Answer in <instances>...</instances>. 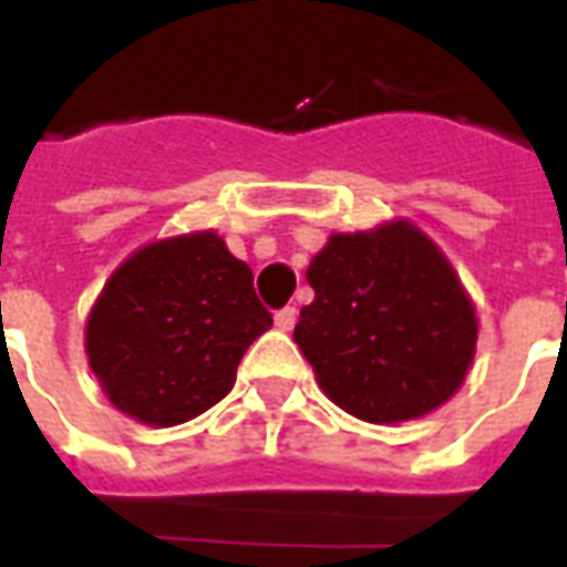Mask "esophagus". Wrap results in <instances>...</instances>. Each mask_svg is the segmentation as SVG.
I'll return each instance as SVG.
<instances>
[{"label": "esophagus", "mask_w": 567, "mask_h": 567, "mask_svg": "<svg viewBox=\"0 0 567 567\" xmlns=\"http://www.w3.org/2000/svg\"><path fill=\"white\" fill-rule=\"evenodd\" d=\"M295 321H297L295 307H285L276 312V328H279V331H291V328H295Z\"/></svg>", "instance_id": "esophagus-1"}]
</instances>
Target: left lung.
<instances>
[{"label":"left lung","mask_w":567,"mask_h":567,"mask_svg":"<svg viewBox=\"0 0 567 567\" xmlns=\"http://www.w3.org/2000/svg\"><path fill=\"white\" fill-rule=\"evenodd\" d=\"M316 300L295 340L321 389L364 422H406L450 401L471 368L474 307L416 227L337 234L312 258Z\"/></svg>","instance_id":"obj_1"}]
</instances>
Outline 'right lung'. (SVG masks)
I'll list each match as a JSON object with an SVG mask.
<instances>
[{
	"label": "right lung",
	"mask_w": 567,
	"mask_h": 567,
	"mask_svg": "<svg viewBox=\"0 0 567 567\" xmlns=\"http://www.w3.org/2000/svg\"><path fill=\"white\" fill-rule=\"evenodd\" d=\"M272 324L251 270L218 236L163 239L109 279L87 319V358L109 401L145 425L206 413Z\"/></svg>",
	"instance_id": "right-lung-1"
}]
</instances>
